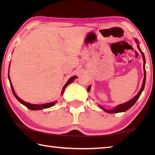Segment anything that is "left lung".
<instances>
[{"label":"left lung","mask_w":155,"mask_h":155,"mask_svg":"<svg viewBox=\"0 0 155 155\" xmlns=\"http://www.w3.org/2000/svg\"><path fill=\"white\" fill-rule=\"evenodd\" d=\"M134 41H135L137 45V48H139V50L140 51V53L142 54V56H143V70H144V78H143V84H142V87H141L140 91H139V93H137V94L136 95L135 97H134L132 99H130V101H127V103H124L123 104H119V105H117V107H115L114 108H113V109L111 110H107L106 109V108H104V107H103L101 106V105H98V107H99L101 108H102L104 111L107 112V113H110V114H113V113H122V112H124V111H127V110L129 109L130 108L132 107L133 105L134 104V103H136L137 101L139 99V98L140 97L141 93H142V92L144 90V86H145V83H146V70H145V57H144V53L143 52L141 51V49L139 47V41L137 40V38H134ZM90 90H91V85L89 87H88V89H87V91L88 92H90Z\"/></svg>","instance_id":"8db88e82"}]
</instances>
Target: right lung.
Here are the masks:
<instances>
[{
  "instance_id": "right-lung-1",
  "label": "right lung",
  "mask_w": 155,
  "mask_h": 155,
  "mask_svg": "<svg viewBox=\"0 0 155 155\" xmlns=\"http://www.w3.org/2000/svg\"><path fill=\"white\" fill-rule=\"evenodd\" d=\"M8 80H9V82H10V84H11V89H12V93L13 94H14V96L15 97V98L17 99L20 103H21V104H22L23 105H25V107H27L28 108H29V109L31 110H42V109H45V108H50L52 106H54V105L57 103V101H56L54 102H51V103H45V104H31L29 103H27V102H25L24 101H22V99H21L16 94L15 92V90H14V88H13L12 87V84L11 83V79H10V76H9V70H8ZM77 78V76H73V77H71L68 80V81L67 82V83H66L64 84V86L63 87V88H62V92H61V95L63 94L64 93V91L65 90L66 87H67L68 85L69 84H71L72 82H73L76 78Z\"/></svg>"
}]
</instances>
